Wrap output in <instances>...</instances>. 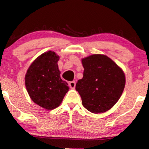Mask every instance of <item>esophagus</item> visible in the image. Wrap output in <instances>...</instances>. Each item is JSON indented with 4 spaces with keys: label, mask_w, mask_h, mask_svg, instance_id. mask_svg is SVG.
Wrapping results in <instances>:
<instances>
[{
    "label": "esophagus",
    "mask_w": 149,
    "mask_h": 149,
    "mask_svg": "<svg viewBox=\"0 0 149 149\" xmlns=\"http://www.w3.org/2000/svg\"><path fill=\"white\" fill-rule=\"evenodd\" d=\"M69 86H70L71 88H75V87H76V82L75 81L69 82Z\"/></svg>",
    "instance_id": "obj_1"
}]
</instances>
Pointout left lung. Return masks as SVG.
Instances as JSON below:
<instances>
[{
    "label": "left lung",
    "mask_w": 149,
    "mask_h": 149,
    "mask_svg": "<svg viewBox=\"0 0 149 149\" xmlns=\"http://www.w3.org/2000/svg\"><path fill=\"white\" fill-rule=\"evenodd\" d=\"M84 76L76 90L87 110L98 114L110 109L120 98L125 85L124 72L112 59L94 54L81 60Z\"/></svg>",
    "instance_id": "1"
}]
</instances>
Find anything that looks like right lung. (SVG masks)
Segmentation results:
<instances>
[{
    "label": "right lung",
    "instance_id": "add662e5",
    "mask_svg": "<svg viewBox=\"0 0 149 149\" xmlns=\"http://www.w3.org/2000/svg\"><path fill=\"white\" fill-rule=\"evenodd\" d=\"M59 56L53 51L42 54L29 67L25 76L26 90L34 103L50 110L58 107L69 87L61 78Z\"/></svg>",
    "mask_w": 149,
    "mask_h": 149
}]
</instances>
